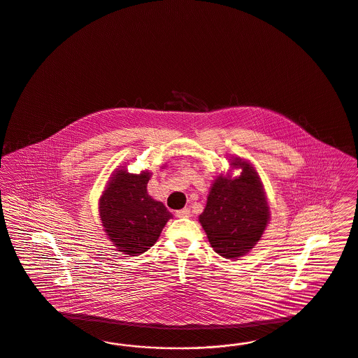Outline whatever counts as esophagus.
<instances>
[{
    "label": "esophagus",
    "mask_w": 358,
    "mask_h": 358,
    "mask_svg": "<svg viewBox=\"0 0 358 358\" xmlns=\"http://www.w3.org/2000/svg\"><path fill=\"white\" fill-rule=\"evenodd\" d=\"M189 215H190V209L189 208H184V209L176 211V217H178V218H186Z\"/></svg>",
    "instance_id": "obj_1"
}]
</instances>
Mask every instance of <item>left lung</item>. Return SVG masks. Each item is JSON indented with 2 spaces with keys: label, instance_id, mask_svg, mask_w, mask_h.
Listing matches in <instances>:
<instances>
[{
  "label": "left lung",
  "instance_id": "obj_1",
  "mask_svg": "<svg viewBox=\"0 0 358 358\" xmlns=\"http://www.w3.org/2000/svg\"><path fill=\"white\" fill-rule=\"evenodd\" d=\"M231 165L242 169L241 176L235 180L218 177L199 215L210 245L227 259L242 257L255 246L270 218L258 173L241 159Z\"/></svg>",
  "mask_w": 358,
  "mask_h": 358
}]
</instances>
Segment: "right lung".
Returning a JSON list of instances; mask_svg holds the SVG:
<instances>
[{
    "label": "right lung",
    "mask_w": 358,
    "mask_h": 358,
    "mask_svg": "<svg viewBox=\"0 0 358 358\" xmlns=\"http://www.w3.org/2000/svg\"><path fill=\"white\" fill-rule=\"evenodd\" d=\"M149 173L119 171L100 198V218L113 245L137 257L159 239L172 214L148 196Z\"/></svg>",
    "instance_id": "add662e5"
}]
</instances>
